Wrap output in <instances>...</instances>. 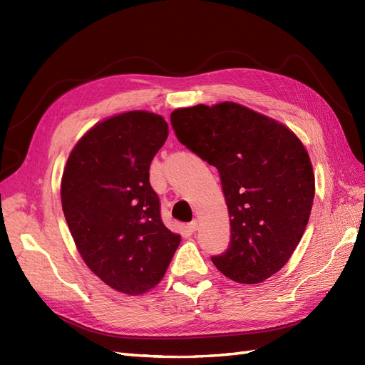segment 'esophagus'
<instances>
[{
	"instance_id": "esophagus-1",
	"label": "esophagus",
	"mask_w": 365,
	"mask_h": 365,
	"mask_svg": "<svg viewBox=\"0 0 365 365\" xmlns=\"http://www.w3.org/2000/svg\"><path fill=\"white\" fill-rule=\"evenodd\" d=\"M197 225H200V224H197V220L195 219V220H192V222L189 224V230L192 231V233H195V231L197 230Z\"/></svg>"
}]
</instances>
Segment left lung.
<instances>
[{"label":"left lung","mask_w":365,"mask_h":365,"mask_svg":"<svg viewBox=\"0 0 365 365\" xmlns=\"http://www.w3.org/2000/svg\"><path fill=\"white\" fill-rule=\"evenodd\" d=\"M181 145L220 176L231 239L212 262L225 277L260 283L280 271L311 215L315 178L302 141L267 115L233 102L175 109Z\"/></svg>","instance_id":"obj_1"}]
</instances>
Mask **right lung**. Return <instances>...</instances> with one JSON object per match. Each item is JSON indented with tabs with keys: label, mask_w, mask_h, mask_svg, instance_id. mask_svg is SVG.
Returning a JSON list of instances; mask_svg holds the SVG:
<instances>
[{
	"label": "right lung",
	"mask_w": 365,
	"mask_h": 365,
	"mask_svg": "<svg viewBox=\"0 0 365 365\" xmlns=\"http://www.w3.org/2000/svg\"><path fill=\"white\" fill-rule=\"evenodd\" d=\"M169 135L148 111L106 118L77 141L62 175L65 219L82 259L113 289L140 295L157 286L181 236L165 228L149 168Z\"/></svg>",
	"instance_id": "right-lung-1"
}]
</instances>
